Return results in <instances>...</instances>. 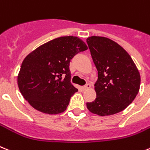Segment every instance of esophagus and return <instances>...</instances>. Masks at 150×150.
<instances>
[{
    "label": "esophagus",
    "mask_w": 150,
    "mask_h": 150,
    "mask_svg": "<svg viewBox=\"0 0 150 150\" xmlns=\"http://www.w3.org/2000/svg\"><path fill=\"white\" fill-rule=\"evenodd\" d=\"M91 88V85H90L89 83L86 84V86H83V89L84 90H86V89H88V88Z\"/></svg>",
    "instance_id": "obj_1"
}]
</instances>
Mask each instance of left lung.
<instances>
[{
  "instance_id": "left-lung-1",
  "label": "left lung",
  "mask_w": 150,
  "mask_h": 150,
  "mask_svg": "<svg viewBox=\"0 0 150 150\" xmlns=\"http://www.w3.org/2000/svg\"><path fill=\"white\" fill-rule=\"evenodd\" d=\"M97 71L96 98L87 103L91 112L101 116L124 110L136 98L140 86V75L132 58L123 47L105 37L86 39Z\"/></svg>"
}]
</instances>
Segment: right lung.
I'll return each instance as SVG.
<instances>
[{
	"label": "right lung",
	"instance_id": "obj_1",
	"mask_svg": "<svg viewBox=\"0 0 150 150\" xmlns=\"http://www.w3.org/2000/svg\"><path fill=\"white\" fill-rule=\"evenodd\" d=\"M87 49L79 38L64 36L34 50L24 59L18 76L23 97L41 112L55 115L64 112L71 96L78 92L70 81L69 64L75 54Z\"/></svg>",
	"mask_w": 150,
	"mask_h": 150
}]
</instances>
